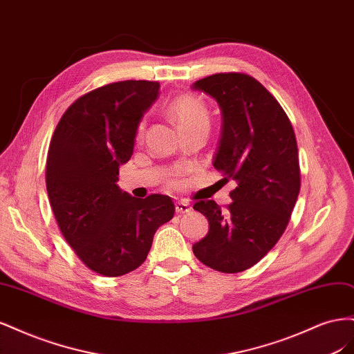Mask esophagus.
<instances>
[{
    "instance_id": "34e87169",
    "label": "esophagus",
    "mask_w": 354,
    "mask_h": 354,
    "mask_svg": "<svg viewBox=\"0 0 354 354\" xmlns=\"http://www.w3.org/2000/svg\"><path fill=\"white\" fill-rule=\"evenodd\" d=\"M192 208H190V205L187 202H185V201H178V202H176V212H178V214H186V212H189Z\"/></svg>"
}]
</instances>
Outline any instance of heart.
Returning a JSON list of instances; mask_svg holds the SVG:
<instances>
[{
    "label": "heart",
    "instance_id": "b5f03b06",
    "mask_svg": "<svg viewBox=\"0 0 354 354\" xmlns=\"http://www.w3.org/2000/svg\"><path fill=\"white\" fill-rule=\"evenodd\" d=\"M169 116L177 122L181 133H187L198 128L209 127V111L207 104L194 94H181L171 100L167 106ZM145 133V124L140 122L136 130V138L140 140ZM171 187H178L180 181L177 178H171Z\"/></svg>",
    "mask_w": 354,
    "mask_h": 354
}]
</instances>
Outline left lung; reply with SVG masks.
I'll list each match as a JSON object with an SVG mask.
<instances>
[{
    "label": "left lung",
    "instance_id": "left-lung-1",
    "mask_svg": "<svg viewBox=\"0 0 354 354\" xmlns=\"http://www.w3.org/2000/svg\"><path fill=\"white\" fill-rule=\"evenodd\" d=\"M192 88L220 106L221 136L212 165L223 180L238 185L226 209L214 201L194 205L209 223L194 254L214 270L239 273L273 248L289 223L301 185L295 133L279 102L250 75L214 73Z\"/></svg>",
    "mask_w": 354,
    "mask_h": 354
}]
</instances>
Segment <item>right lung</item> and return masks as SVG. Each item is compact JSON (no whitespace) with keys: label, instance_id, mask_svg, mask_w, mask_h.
Masks as SVG:
<instances>
[{"label":"right lung","instance_id":"right-lung-1","mask_svg":"<svg viewBox=\"0 0 354 354\" xmlns=\"http://www.w3.org/2000/svg\"><path fill=\"white\" fill-rule=\"evenodd\" d=\"M156 81H120L75 100L51 137L46 185L63 238L102 276L136 270L159 226L174 217L169 196L133 198L116 185L136 130L158 97Z\"/></svg>","mask_w":354,"mask_h":354}]
</instances>
